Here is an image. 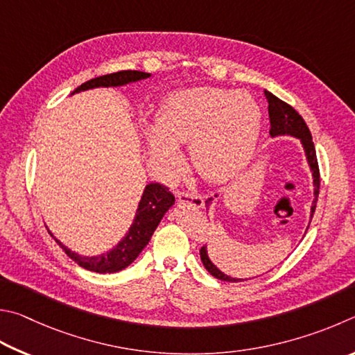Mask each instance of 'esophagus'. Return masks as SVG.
Masks as SVG:
<instances>
[{
    "instance_id": "obj_1",
    "label": "esophagus",
    "mask_w": 355,
    "mask_h": 355,
    "mask_svg": "<svg viewBox=\"0 0 355 355\" xmlns=\"http://www.w3.org/2000/svg\"><path fill=\"white\" fill-rule=\"evenodd\" d=\"M178 201L179 202H189V204H191V206H195L198 209L204 207L202 196H200V195H190V193H185V191H181V193H178Z\"/></svg>"
}]
</instances>
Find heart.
Returning a JSON list of instances; mask_svg holds the SVG:
<instances>
[{
    "label": "heart",
    "instance_id": "heart-1",
    "mask_svg": "<svg viewBox=\"0 0 355 355\" xmlns=\"http://www.w3.org/2000/svg\"><path fill=\"white\" fill-rule=\"evenodd\" d=\"M145 129L148 149L166 176L184 165L179 145H190L196 171L210 182H225L250 164L262 130V110L250 93L216 87L178 90Z\"/></svg>",
    "mask_w": 355,
    "mask_h": 355
}]
</instances>
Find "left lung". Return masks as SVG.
<instances>
[{"label":"left lung","instance_id":"1","mask_svg":"<svg viewBox=\"0 0 355 355\" xmlns=\"http://www.w3.org/2000/svg\"><path fill=\"white\" fill-rule=\"evenodd\" d=\"M265 98H266V101H268L271 139H276V137H285V135L295 137V139L301 141L304 154H306V160H307L310 171H312V178H313V196L315 198H313L312 207H310V220H312L315 207H316V201H318V193H320V170H318V160H316V151H315V145L312 140V134H310L306 121L302 120V116L297 114V112L291 107L290 104L284 103L282 99H279L268 90H265ZM212 201H214L212 198H209V200L206 201V206H210ZM200 254H201L202 265L206 266V270L214 277L220 279V281H225V282L245 281V279L231 277V276L225 275V272H223L218 266H216L212 260H210L209 252H207V246H202Z\"/></svg>","mask_w":355,"mask_h":355}]
</instances>
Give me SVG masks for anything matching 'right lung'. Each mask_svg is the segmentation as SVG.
I'll use <instances>...</instances> for the list:
<instances>
[{
    "instance_id": "1",
    "label": "right lung",
    "mask_w": 355,
    "mask_h": 355,
    "mask_svg": "<svg viewBox=\"0 0 355 355\" xmlns=\"http://www.w3.org/2000/svg\"><path fill=\"white\" fill-rule=\"evenodd\" d=\"M151 78V73H143L137 70H126V71H118L112 74H105V76H99L95 79H90L79 85L71 95L79 92H85L90 89H99V87H121L132 83H139V80ZM174 196L168 191L165 185L162 184H148L143 195L140 198L139 206H137V212L134 216L132 225H130L129 231L126 235L118 241L116 246L112 248L107 252L99 254V256H83V254L71 251L70 248L65 246L60 240L55 239V241L62 246V250L70 259H73L79 266L101 272H116L121 271L129 266L134 260L140 256V252L145 250L148 241L151 240L155 227L159 226L160 220L164 218L165 214L173 207Z\"/></svg>"
}]
</instances>
